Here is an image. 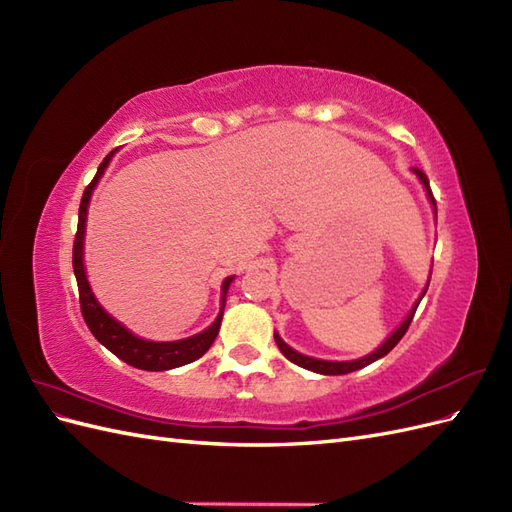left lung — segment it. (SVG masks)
Segmentation results:
<instances>
[{
    "instance_id": "8db88e82",
    "label": "left lung",
    "mask_w": 512,
    "mask_h": 512,
    "mask_svg": "<svg viewBox=\"0 0 512 512\" xmlns=\"http://www.w3.org/2000/svg\"><path fill=\"white\" fill-rule=\"evenodd\" d=\"M412 173L418 177V181L423 183V188H425V192H427L429 203H431V207H433V213H436V220H438L436 200H433V194H431V188H429V181H427L425 173H423V170H418V168H412ZM429 280H431V273H429V277H427V284H425L423 292L418 294V299H416L414 305L410 307L408 316L399 322V327H397L389 337H386L384 342H382L374 352H369V354L361 356V359H352V361H324V359H316V356H307V354H301V352H297L294 348H290V346L284 342V339H282V335L277 333V331L273 333V335H275V344H277V348L282 350V354L286 356L288 361H292L294 365H299V367H303V369L314 371V374H322V376H344V374H350V371L363 369V367L371 365L374 361L382 359V356L389 354V352L399 344V339L406 335V331H408V327H410V322H412V318H414L416 307H418V303H421V299L425 297V292H427V288H429Z\"/></svg>"
}]
</instances>
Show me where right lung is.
I'll return each instance as SVG.
<instances>
[{
  "label": "right lung",
  "mask_w": 512,
  "mask_h": 512,
  "mask_svg": "<svg viewBox=\"0 0 512 512\" xmlns=\"http://www.w3.org/2000/svg\"><path fill=\"white\" fill-rule=\"evenodd\" d=\"M117 153L111 151L108 156L102 160L98 166V173L87 185V190L81 200V209H79V230H76V239H74V252H72V267L76 275V284H79V297H81V312L87 322L89 331L94 333L98 342L111 350L117 359L123 363H128L136 369H145V371H166V369H175L181 365H188L196 359L203 356L211 344L215 342V337L220 333V324L224 316V305H226V294L230 284L235 282V275H228L222 282V294H220V314L215 316V320L209 324L205 331H200L196 335L175 339V342H153V339L138 337L132 333L126 324L119 322L115 316H111L102 307V303L96 299L94 290H91L87 269H85V232H87V213H89V203L91 196H94L96 185L100 183L104 170L111 164L113 156Z\"/></svg>",
  "instance_id": "add662e5"
}]
</instances>
